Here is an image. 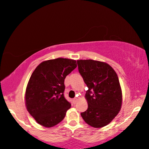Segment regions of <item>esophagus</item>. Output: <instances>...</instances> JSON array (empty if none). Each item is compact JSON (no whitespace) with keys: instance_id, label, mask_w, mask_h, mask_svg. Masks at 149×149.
<instances>
[{"instance_id":"esophagus-1","label":"esophagus","mask_w":149,"mask_h":149,"mask_svg":"<svg viewBox=\"0 0 149 149\" xmlns=\"http://www.w3.org/2000/svg\"><path fill=\"white\" fill-rule=\"evenodd\" d=\"M78 97L73 98V104H76V103L77 102V101H78Z\"/></svg>"}]
</instances>
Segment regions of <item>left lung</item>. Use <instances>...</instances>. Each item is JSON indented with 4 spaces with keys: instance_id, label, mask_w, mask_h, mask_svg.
Instances as JSON below:
<instances>
[{
    "instance_id": "1",
    "label": "left lung",
    "mask_w": 149,
    "mask_h": 149,
    "mask_svg": "<svg viewBox=\"0 0 149 149\" xmlns=\"http://www.w3.org/2000/svg\"><path fill=\"white\" fill-rule=\"evenodd\" d=\"M78 71L88 90L85 97L88 109L81 113L85 122L95 128L107 125L119 112L122 91L116 73L106 63L77 61Z\"/></svg>"
}]
</instances>
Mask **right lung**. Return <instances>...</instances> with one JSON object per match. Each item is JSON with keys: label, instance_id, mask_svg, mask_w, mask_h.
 <instances>
[{"label": "right lung", "instance_id": "add662e5", "mask_svg": "<svg viewBox=\"0 0 149 149\" xmlns=\"http://www.w3.org/2000/svg\"><path fill=\"white\" fill-rule=\"evenodd\" d=\"M76 67V61L58 58L43 61L32 73L26 89V106L41 125L51 127L65 118L71 108L63 94L65 79Z\"/></svg>", "mask_w": 149, "mask_h": 149}]
</instances>
